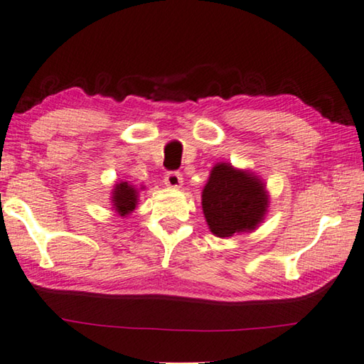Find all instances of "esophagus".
<instances>
[{"mask_svg": "<svg viewBox=\"0 0 364 364\" xmlns=\"http://www.w3.org/2000/svg\"><path fill=\"white\" fill-rule=\"evenodd\" d=\"M164 181L168 188H180L183 184V175L180 171H168V173L164 176Z\"/></svg>", "mask_w": 364, "mask_h": 364, "instance_id": "34e87169", "label": "esophagus"}]
</instances>
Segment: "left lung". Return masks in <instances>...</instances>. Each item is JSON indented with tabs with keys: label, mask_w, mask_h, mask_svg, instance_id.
<instances>
[{
	"label": "left lung",
	"mask_w": 364,
	"mask_h": 364,
	"mask_svg": "<svg viewBox=\"0 0 364 364\" xmlns=\"http://www.w3.org/2000/svg\"><path fill=\"white\" fill-rule=\"evenodd\" d=\"M268 196L262 181L231 165L218 164L202 193L207 225L218 237L255 230L264 217Z\"/></svg>",
	"instance_id": "8db88e82"
}]
</instances>
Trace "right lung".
Returning a JSON list of instances; mask_svg holds the SVG:
<instances>
[{"label": "right lung", "mask_w": 364, "mask_h": 364, "mask_svg": "<svg viewBox=\"0 0 364 364\" xmlns=\"http://www.w3.org/2000/svg\"><path fill=\"white\" fill-rule=\"evenodd\" d=\"M136 194H138L136 189L130 186L127 181H123L115 186L112 200H114L115 210L119 212L122 217H125V215L134 210V207H136V200H138Z\"/></svg>", "instance_id": "obj_1"}]
</instances>
